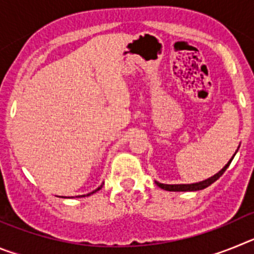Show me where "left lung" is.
Returning a JSON list of instances; mask_svg holds the SVG:
<instances>
[{"label":"left lung","instance_id":"obj_1","mask_svg":"<svg viewBox=\"0 0 254 254\" xmlns=\"http://www.w3.org/2000/svg\"><path fill=\"white\" fill-rule=\"evenodd\" d=\"M235 155V154H234ZM234 158V156H233ZM233 158L230 159V161H229L228 164H226L225 167L223 168V169L220 170L217 174H215L214 177H211V178L206 179V181L203 182H199V183H193V185H163V183H159V182H156V185L159 186L160 188H163V190H172V192H186V190H203V188L208 187L210 185H212L215 181H217V179L220 178V177L223 176L224 172L226 170V168L230 165V163H232Z\"/></svg>","mask_w":254,"mask_h":254}]
</instances>
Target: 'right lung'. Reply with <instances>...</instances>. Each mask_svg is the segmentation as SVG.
<instances>
[{
	"label": "right lung",
	"instance_id": "add662e5",
	"mask_svg": "<svg viewBox=\"0 0 254 254\" xmlns=\"http://www.w3.org/2000/svg\"><path fill=\"white\" fill-rule=\"evenodd\" d=\"M100 188H102V187H99V188H98V190H94V192H96V190H100ZM94 192H91V193H89V194H93L94 193ZM89 194H87V196H89ZM85 197V196H84Z\"/></svg>",
	"mask_w": 254,
	"mask_h": 254
}]
</instances>
